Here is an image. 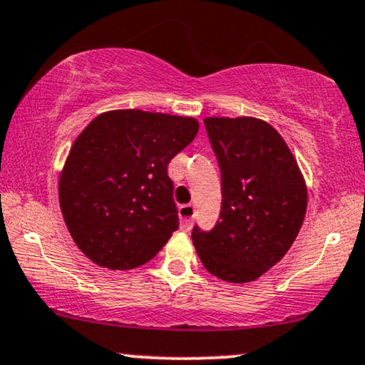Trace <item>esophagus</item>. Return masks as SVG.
<instances>
[{
	"label": "esophagus",
	"mask_w": 365,
	"mask_h": 365,
	"mask_svg": "<svg viewBox=\"0 0 365 365\" xmlns=\"http://www.w3.org/2000/svg\"><path fill=\"white\" fill-rule=\"evenodd\" d=\"M178 215H180V227H182V230H185V232H188V230L192 229V224H193L195 207H193L192 204L182 205L178 209Z\"/></svg>",
	"instance_id": "esophagus-1"
}]
</instances>
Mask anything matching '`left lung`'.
Here are the masks:
<instances>
[{
	"label": "left lung",
	"instance_id": "obj_1",
	"mask_svg": "<svg viewBox=\"0 0 365 365\" xmlns=\"http://www.w3.org/2000/svg\"><path fill=\"white\" fill-rule=\"evenodd\" d=\"M217 156L222 205L215 227H193L192 241L210 274L249 283L281 261L307 214V183L276 129L257 118H205Z\"/></svg>",
	"mask_w": 365,
	"mask_h": 365
}]
</instances>
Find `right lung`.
I'll return each mask as SVG.
<instances>
[{"label":"right lung","mask_w":365,"mask_h":365,"mask_svg":"<svg viewBox=\"0 0 365 365\" xmlns=\"http://www.w3.org/2000/svg\"><path fill=\"white\" fill-rule=\"evenodd\" d=\"M198 131L195 118L116 109L73 141L58 180L68 232L108 269H133L158 255L178 229L168 163Z\"/></svg>","instance_id":"obj_1"}]
</instances>
